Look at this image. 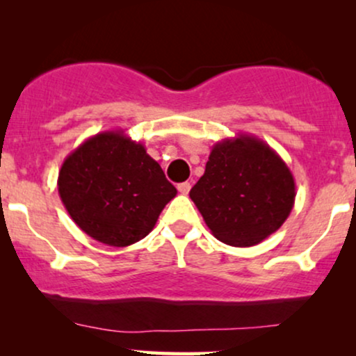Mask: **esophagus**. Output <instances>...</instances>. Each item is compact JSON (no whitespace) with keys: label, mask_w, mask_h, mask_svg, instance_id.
<instances>
[{"label":"esophagus","mask_w":356,"mask_h":356,"mask_svg":"<svg viewBox=\"0 0 356 356\" xmlns=\"http://www.w3.org/2000/svg\"><path fill=\"white\" fill-rule=\"evenodd\" d=\"M177 191L181 192V194H189V191H191V184L189 182H182V184H179L177 186Z\"/></svg>","instance_id":"34e87169"}]
</instances>
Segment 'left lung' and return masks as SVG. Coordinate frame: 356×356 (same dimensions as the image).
Here are the masks:
<instances>
[{
    "label": "left lung",
    "instance_id": "left-lung-1",
    "mask_svg": "<svg viewBox=\"0 0 356 356\" xmlns=\"http://www.w3.org/2000/svg\"><path fill=\"white\" fill-rule=\"evenodd\" d=\"M189 195L216 239L249 248L283 226L295 206L296 184L276 150L239 134L212 147Z\"/></svg>",
    "mask_w": 356,
    "mask_h": 356
}]
</instances>
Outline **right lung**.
<instances>
[{
    "mask_svg": "<svg viewBox=\"0 0 356 356\" xmlns=\"http://www.w3.org/2000/svg\"><path fill=\"white\" fill-rule=\"evenodd\" d=\"M58 194L73 222L113 248L144 239L177 189L124 130L87 138L61 164Z\"/></svg>",
    "mask_w": 356,
    "mask_h": 356,
    "instance_id": "obj_1",
    "label": "right lung"
}]
</instances>
